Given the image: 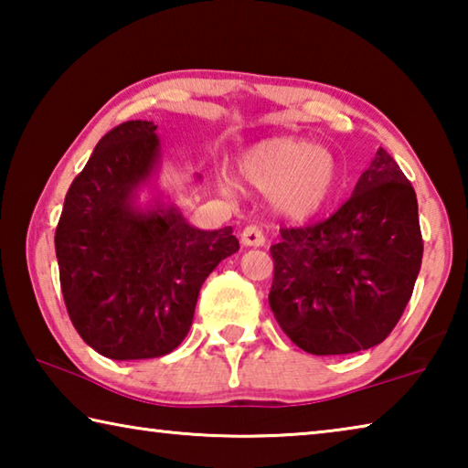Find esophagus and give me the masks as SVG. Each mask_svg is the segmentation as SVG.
<instances>
[{"label": "esophagus", "instance_id": "1", "mask_svg": "<svg viewBox=\"0 0 468 468\" xmlns=\"http://www.w3.org/2000/svg\"><path fill=\"white\" fill-rule=\"evenodd\" d=\"M241 243L248 245V248H262L266 243V237L262 233V229L256 227V225H250L243 229L241 233Z\"/></svg>", "mask_w": 468, "mask_h": 468}]
</instances>
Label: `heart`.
I'll return each instance as SVG.
<instances>
[{"label":"heart","mask_w":468,"mask_h":468,"mask_svg":"<svg viewBox=\"0 0 468 468\" xmlns=\"http://www.w3.org/2000/svg\"><path fill=\"white\" fill-rule=\"evenodd\" d=\"M239 173L250 186L268 189L276 210L307 218L330 200L336 187V161L330 150L295 136H276L253 144L239 156ZM218 187L235 194V181L220 173Z\"/></svg>","instance_id":"b5f03b06"}]
</instances>
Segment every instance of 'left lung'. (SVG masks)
<instances>
[{
  "mask_svg": "<svg viewBox=\"0 0 468 468\" xmlns=\"http://www.w3.org/2000/svg\"><path fill=\"white\" fill-rule=\"evenodd\" d=\"M271 310L312 355H346L382 343L413 295L423 239L417 196L384 148L330 218L281 229L271 248Z\"/></svg>",
  "mask_w": 468,
  "mask_h": 468,
  "instance_id": "1",
  "label": "left lung"
}]
</instances>
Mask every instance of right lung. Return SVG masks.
<instances>
[{
	"label": "right lung",
	"mask_w": 468,
	"mask_h": 468,
	"mask_svg": "<svg viewBox=\"0 0 468 468\" xmlns=\"http://www.w3.org/2000/svg\"><path fill=\"white\" fill-rule=\"evenodd\" d=\"M158 163L153 122L107 132L69 186L55 231L69 320L86 345L115 361L177 348L206 276L239 250L231 227L196 229L161 196L140 204Z\"/></svg>",
	"instance_id": "obj_1"
}]
</instances>
